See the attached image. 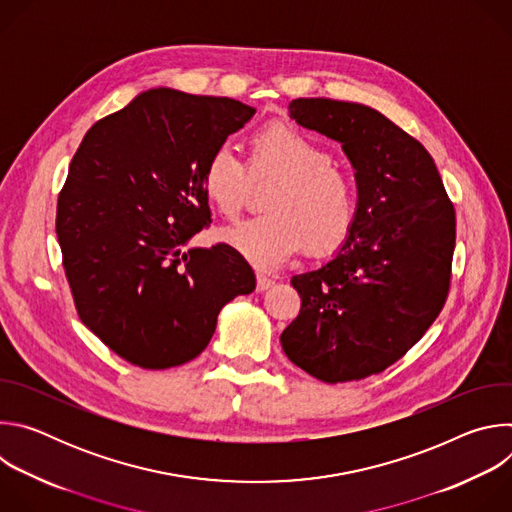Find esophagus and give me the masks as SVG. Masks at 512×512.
<instances>
[{
  "instance_id": "obj_1",
  "label": "esophagus",
  "mask_w": 512,
  "mask_h": 512,
  "mask_svg": "<svg viewBox=\"0 0 512 512\" xmlns=\"http://www.w3.org/2000/svg\"><path fill=\"white\" fill-rule=\"evenodd\" d=\"M273 279H269V277H265V275H257V291H265V289H269V287H273Z\"/></svg>"
}]
</instances>
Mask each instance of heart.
Returning a JSON list of instances; mask_svg holds the SVG:
<instances>
[{
    "label": "heart",
    "instance_id": "1",
    "mask_svg": "<svg viewBox=\"0 0 512 512\" xmlns=\"http://www.w3.org/2000/svg\"><path fill=\"white\" fill-rule=\"evenodd\" d=\"M251 178L277 180L265 202L269 214L223 229L221 241L253 267L273 271L306 245L322 255L346 241L356 218L354 184L324 145L298 127L281 121L261 127L251 139L249 172L229 145H218L204 162L200 186L218 212L235 218Z\"/></svg>",
    "mask_w": 512,
    "mask_h": 512
}]
</instances>
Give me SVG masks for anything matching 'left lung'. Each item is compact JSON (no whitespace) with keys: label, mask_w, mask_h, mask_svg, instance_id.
<instances>
[{"label":"left lung","mask_w":512,"mask_h":512,"mask_svg":"<svg viewBox=\"0 0 512 512\" xmlns=\"http://www.w3.org/2000/svg\"><path fill=\"white\" fill-rule=\"evenodd\" d=\"M289 117L342 145L356 218L330 261L291 277L302 308L279 340L308 375L360 381L391 367L442 312L456 212L427 150L377 109L294 99Z\"/></svg>","instance_id":"1"}]
</instances>
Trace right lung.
I'll return each mask as SVG.
<instances>
[{"label": "right lung", "instance_id": "obj_1", "mask_svg": "<svg viewBox=\"0 0 512 512\" xmlns=\"http://www.w3.org/2000/svg\"><path fill=\"white\" fill-rule=\"evenodd\" d=\"M255 115L168 87L97 121L70 162L56 235L79 318L141 369L196 358L216 318L255 289L231 247H188L210 221L200 176L214 148Z\"/></svg>", "mask_w": 512, "mask_h": 512}]
</instances>
